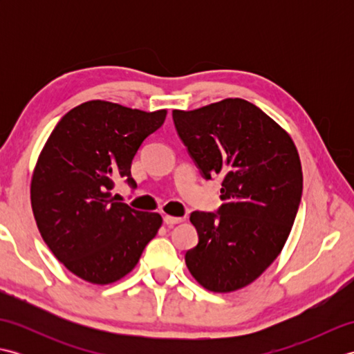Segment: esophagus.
<instances>
[{
  "label": "esophagus",
  "instance_id": "obj_1",
  "mask_svg": "<svg viewBox=\"0 0 354 354\" xmlns=\"http://www.w3.org/2000/svg\"><path fill=\"white\" fill-rule=\"evenodd\" d=\"M184 219L183 217H173V216H164V223L167 225V227H173V225H178L181 223Z\"/></svg>",
  "mask_w": 354,
  "mask_h": 354
}]
</instances>
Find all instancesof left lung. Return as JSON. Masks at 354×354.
<instances>
[{
	"mask_svg": "<svg viewBox=\"0 0 354 354\" xmlns=\"http://www.w3.org/2000/svg\"><path fill=\"white\" fill-rule=\"evenodd\" d=\"M171 115L202 178L222 179L217 212L190 216L199 242L185 252V265L208 290L242 289L277 259L295 222L303 194L297 147L243 99Z\"/></svg>",
	"mask_w": 354,
	"mask_h": 354,
	"instance_id": "1",
	"label": "left lung"
}]
</instances>
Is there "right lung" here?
Returning <instances> with one entry per match:
<instances>
[{
	"label": "right lung",
	"mask_w": 354,
	"mask_h": 354,
	"mask_svg": "<svg viewBox=\"0 0 354 354\" xmlns=\"http://www.w3.org/2000/svg\"><path fill=\"white\" fill-rule=\"evenodd\" d=\"M167 112H145L91 100L56 124L36 162L32 208L44 242L82 280L114 283L137 265L161 227V216L111 196L120 178L137 183L131 165Z\"/></svg>",
	"instance_id": "add662e5"
}]
</instances>
